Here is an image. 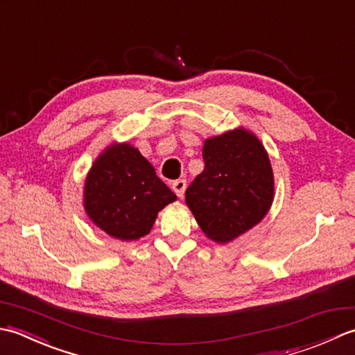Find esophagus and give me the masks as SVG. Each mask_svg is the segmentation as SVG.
I'll use <instances>...</instances> for the list:
<instances>
[{
	"label": "esophagus",
	"mask_w": 355,
	"mask_h": 355,
	"mask_svg": "<svg viewBox=\"0 0 355 355\" xmlns=\"http://www.w3.org/2000/svg\"><path fill=\"white\" fill-rule=\"evenodd\" d=\"M172 191L177 193L178 198H183L186 191V180H175V182L172 183Z\"/></svg>",
	"instance_id": "1"
}]
</instances>
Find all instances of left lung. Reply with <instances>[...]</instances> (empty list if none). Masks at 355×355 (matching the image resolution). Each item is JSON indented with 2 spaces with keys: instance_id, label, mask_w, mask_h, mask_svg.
I'll list each match as a JSON object with an SVG mask.
<instances>
[{
  "instance_id": "left-lung-1",
  "label": "left lung",
  "mask_w": 355,
  "mask_h": 355,
  "mask_svg": "<svg viewBox=\"0 0 355 355\" xmlns=\"http://www.w3.org/2000/svg\"><path fill=\"white\" fill-rule=\"evenodd\" d=\"M205 171L186 189V205L215 243H230L258 224L271 207L273 171L266 148L244 128L207 139Z\"/></svg>"
}]
</instances>
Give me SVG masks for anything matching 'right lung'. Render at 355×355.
<instances>
[{"mask_svg": "<svg viewBox=\"0 0 355 355\" xmlns=\"http://www.w3.org/2000/svg\"><path fill=\"white\" fill-rule=\"evenodd\" d=\"M177 195L155 175L137 148L112 143L96 158L84 187L85 212L97 227L120 241L148 235L158 212Z\"/></svg>", "mask_w": 355, "mask_h": 355, "instance_id": "add662e5", "label": "right lung"}]
</instances>
